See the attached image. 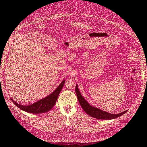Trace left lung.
<instances>
[{
  "label": "left lung",
  "mask_w": 147,
  "mask_h": 147,
  "mask_svg": "<svg viewBox=\"0 0 147 147\" xmlns=\"http://www.w3.org/2000/svg\"><path fill=\"white\" fill-rule=\"evenodd\" d=\"M76 92L78 100L82 108L85 111V112L87 113L88 115L95 118V119L100 120H112L121 116L127 112V110H125L124 112L120 113L113 114L107 112H105V111L96 108L95 107L92 106L84 98V96H82V95L80 94V91L78 90L77 84L76 87Z\"/></svg>",
  "instance_id": "1"
}]
</instances>
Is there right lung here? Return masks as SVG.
Masks as SVG:
<instances>
[{"instance_id": "right-lung-1", "label": "right lung", "mask_w": 147, "mask_h": 147, "mask_svg": "<svg viewBox=\"0 0 147 147\" xmlns=\"http://www.w3.org/2000/svg\"><path fill=\"white\" fill-rule=\"evenodd\" d=\"M65 80H63L61 84L58 86V87L51 94L29 105H22L13 100L12 98L11 100L13 102L14 104L17 106V107H19V109L26 112L30 113H46L51 110L53 108V107L55 105L60 92H61L63 85L65 84Z\"/></svg>"}]
</instances>
